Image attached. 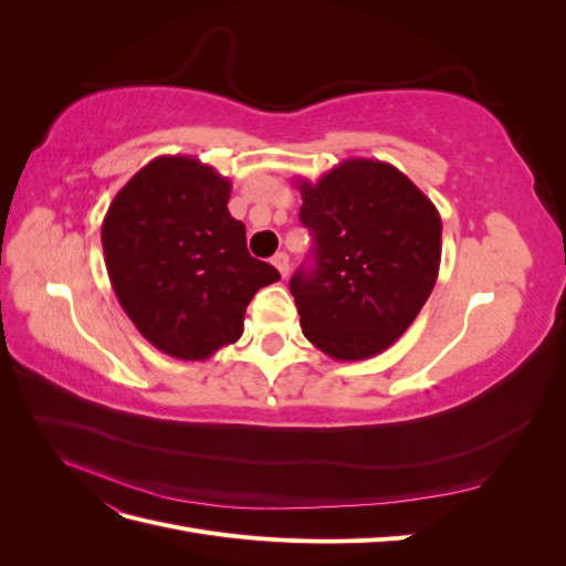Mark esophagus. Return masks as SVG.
Instances as JSON below:
<instances>
[{
    "instance_id": "esophagus-1",
    "label": "esophagus",
    "mask_w": 566,
    "mask_h": 566,
    "mask_svg": "<svg viewBox=\"0 0 566 566\" xmlns=\"http://www.w3.org/2000/svg\"><path fill=\"white\" fill-rule=\"evenodd\" d=\"M273 266H276V269L281 271V276L285 279L287 273H290V260H287V254H285V252H279L276 256H273Z\"/></svg>"
}]
</instances>
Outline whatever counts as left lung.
Instances as JSON below:
<instances>
[{
    "label": "left lung",
    "mask_w": 566,
    "mask_h": 566,
    "mask_svg": "<svg viewBox=\"0 0 566 566\" xmlns=\"http://www.w3.org/2000/svg\"><path fill=\"white\" fill-rule=\"evenodd\" d=\"M314 269L290 281L304 337L335 361L391 347L430 297L441 217L397 167L347 158L318 181L297 179Z\"/></svg>",
    "instance_id": "obj_1"
}]
</instances>
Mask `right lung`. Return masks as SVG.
<instances>
[{"label":"right lung","mask_w":566,"mask_h":566,"mask_svg":"<svg viewBox=\"0 0 566 566\" xmlns=\"http://www.w3.org/2000/svg\"><path fill=\"white\" fill-rule=\"evenodd\" d=\"M231 181L191 156H160L113 198L101 224L108 279L153 347L205 361L243 335L254 293L281 273L254 260Z\"/></svg>","instance_id":"right-lung-1"}]
</instances>
